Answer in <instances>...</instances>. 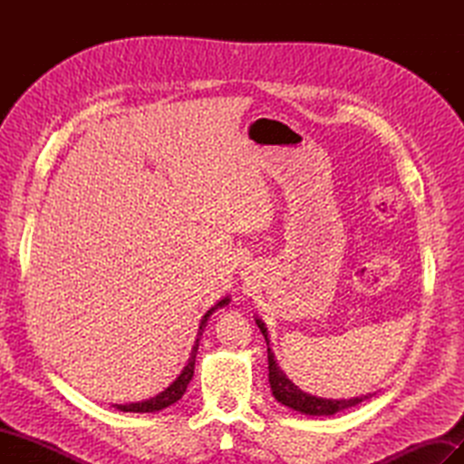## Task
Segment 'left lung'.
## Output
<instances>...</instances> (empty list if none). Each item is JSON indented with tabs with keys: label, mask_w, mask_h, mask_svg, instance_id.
Wrapping results in <instances>:
<instances>
[{
	"label": "left lung",
	"mask_w": 464,
	"mask_h": 464,
	"mask_svg": "<svg viewBox=\"0 0 464 464\" xmlns=\"http://www.w3.org/2000/svg\"><path fill=\"white\" fill-rule=\"evenodd\" d=\"M256 321H257V327L261 329V333L265 336L266 344H269L265 325L259 319H256ZM266 358H269V383H271V391H273L275 399L302 414L331 416V414H336L344 409H350V406H356L366 399H372V395H366V397H356V399H348V401H333V399H321V397L307 395V392L300 391L296 385H294L290 379L283 373V370L276 366L271 348H266Z\"/></svg>",
	"instance_id": "left-lung-1"
}]
</instances>
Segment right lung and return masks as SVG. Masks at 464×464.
<instances>
[{
    "label": "right lung",
    "instance_id": "right-lung-1",
    "mask_svg": "<svg viewBox=\"0 0 464 464\" xmlns=\"http://www.w3.org/2000/svg\"><path fill=\"white\" fill-rule=\"evenodd\" d=\"M227 304H228V298H224V300H220L215 307H210V310L205 314V317L201 319V327H199L198 341H195V346H193V350H191V356H189V360H188V366H186L184 370H181L179 377L176 379V382H174L170 387H168L166 391H162L160 395L152 397V399H149V401L131 402V404H116V409L121 411V412H159V411L166 409V406H170V404H174L176 401H179L181 397H184V392H186V389H188V385H189V382H191V377H193L195 354H198L199 336L203 334V329H205V325H207V319L210 317V314H213L215 310H218V307L227 305Z\"/></svg>",
    "mask_w": 464,
    "mask_h": 464
}]
</instances>
